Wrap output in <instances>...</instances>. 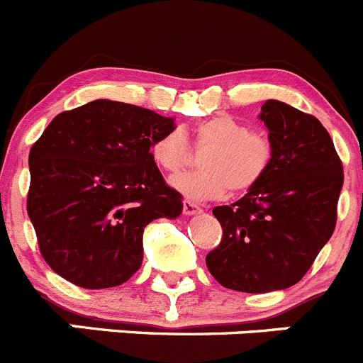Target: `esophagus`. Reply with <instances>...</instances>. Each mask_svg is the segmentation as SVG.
<instances>
[{"label": "esophagus", "instance_id": "obj_1", "mask_svg": "<svg viewBox=\"0 0 363 363\" xmlns=\"http://www.w3.org/2000/svg\"><path fill=\"white\" fill-rule=\"evenodd\" d=\"M201 212V206L196 205L194 201H191V199H185L184 201V213L185 216H192V213H199Z\"/></svg>", "mask_w": 363, "mask_h": 363}]
</instances>
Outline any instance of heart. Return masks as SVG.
<instances>
[{
  "label": "heart",
  "mask_w": 363,
  "mask_h": 363,
  "mask_svg": "<svg viewBox=\"0 0 363 363\" xmlns=\"http://www.w3.org/2000/svg\"><path fill=\"white\" fill-rule=\"evenodd\" d=\"M189 132L169 130L151 144V157L162 171L174 174L191 160ZM191 135L201 157L203 171L187 172L172 179L174 189L191 199H217L231 192H247L260 184L272 164V143L265 133L235 117L220 113L199 121Z\"/></svg>",
  "instance_id": "obj_1"
}]
</instances>
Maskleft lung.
Returning a JSON list of instances; mask_svg holds the SVG:
<instances>
[{
  "label": "left lung",
  "mask_w": 363,
  "mask_h": 363,
  "mask_svg": "<svg viewBox=\"0 0 363 363\" xmlns=\"http://www.w3.org/2000/svg\"><path fill=\"white\" fill-rule=\"evenodd\" d=\"M272 164L233 205L216 206L223 239L206 255L210 274L226 289L262 294L292 287L312 267L337 224L342 162L319 119L267 99Z\"/></svg>",
  "instance_id": "obj_1"
}]
</instances>
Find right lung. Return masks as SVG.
Here are the masks:
<instances>
[{
  "mask_svg": "<svg viewBox=\"0 0 363 363\" xmlns=\"http://www.w3.org/2000/svg\"><path fill=\"white\" fill-rule=\"evenodd\" d=\"M171 117L96 99L55 117L30 150V220L46 264L84 289L128 281L143 264L144 228L182 213L151 144Z\"/></svg>",
  "mask_w": 363,
  "mask_h": 363,
  "instance_id": "obj_1",
  "label": "right lung"
}]
</instances>
